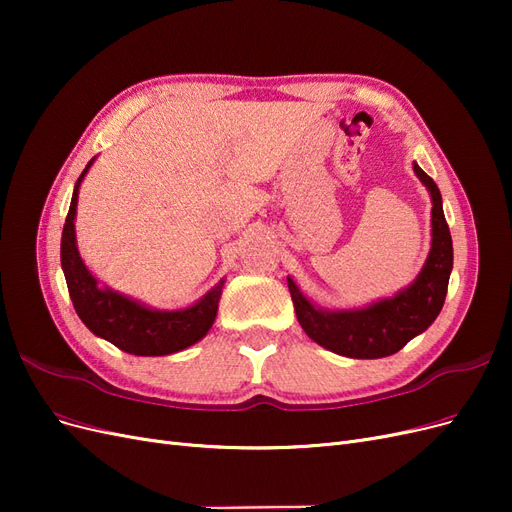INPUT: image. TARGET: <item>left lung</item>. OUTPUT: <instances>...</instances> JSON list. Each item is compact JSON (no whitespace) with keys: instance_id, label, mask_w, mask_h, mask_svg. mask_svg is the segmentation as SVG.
Returning a JSON list of instances; mask_svg holds the SVG:
<instances>
[{"instance_id":"1","label":"left lung","mask_w":512,"mask_h":512,"mask_svg":"<svg viewBox=\"0 0 512 512\" xmlns=\"http://www.w3.org/2000/svg\"><path fill=\"white\" fill-rule=\"evenodd\" d=\"M414 173L431 194V250L408 288L361 309H320L288 277L299 324L322 348L350 359H382L399 352L438 318L453 269V239L436 181L418 164Z\"/></svg>"}]
</instances>
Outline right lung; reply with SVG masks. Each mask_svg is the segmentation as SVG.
I'll list each match as a JSON object with an SVG mask.
<instances>
[{"label":"right lung","instance_id":"1","mask_svg":"<svg viewBox=\"0 0 512 512\" xmlns=\"http://www.w3.org/2000/svg\"><path fill=\"white\" fill-rule=\"evenodd\" d=\"M91 164H94V160L85 166L74 185L70 211L64 232H61V269H64L76 314L91 333L128 354L164 356L185 350L196 344L198 339H203L211 329L215 314H218L224 280L218 282V286H213L194 305L175 309V312L151 309L130 297H123V294L111 288H100L96 277L85 267L79 247H76L74 232L79 188Z\"/></svg>","mask_w":512,"mask_h":512}]
</instances>
